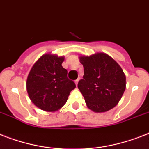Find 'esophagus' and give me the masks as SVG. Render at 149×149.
I'll use <instances>...</instances> for the list:
<instances>
[{"label":"esophagus","instance_id":"1","mask_svg":"<svg viewBox=\"0 0 149 149\" xmlns=\"http://www.w3.org/2000/svg\"><path fill=\"white\" fill-rule=\"evenodd\" d=\"M78 82H79V79H76L75 80V83H76V85H78Z\"/></svg>","mask_w":149,"mask_h":149}]
</instances>
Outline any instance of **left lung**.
Here are the masks:
<instances>
[{"label":"left lung","mask_w":149,"mask_h":149,"mask_svg":"<svg viewBox=\"0 0 149 149\" xmlns=\"http://www.w3.org/2000/svg\"><path fill=\"white\" fill-rule=\"evenodd\" d=\"M84 68L78 88L90 109L109 111L116 106L125 89V76L119 65L106 54L79 57Z\"/></svg>","instance_id":"left-lung-1"}]
</instances>
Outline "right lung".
Segmentation results:
<instances>
[{"instance_id":"add662e5","label":"right lung","mask_w":149,"mask_h":149,"mask_svg":"<svg viewBox=\"0 0 149 149\" xmlns=\"http://www.w3.org/2000/svg\"><path fill=\"white\" fill-rule=\"evenodd\" d=\"M63 57L45 54L33 66L26 80L29 97L35 106L47 112L60 109L76 84L62 66Z\"/></svg>"}]
</instances>
